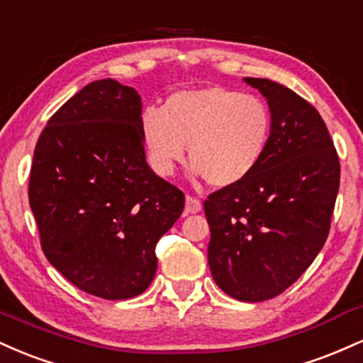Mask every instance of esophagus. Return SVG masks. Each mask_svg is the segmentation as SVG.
<instances>
[{
	"label": "esophagus",
	"instance_id": "1",
	"mask_svg": "<svg viewBox=\"0 0 363 363\" xmlns=\"http://www.w3.org/2000/svg\"><path fill=\"white\" fill-rule=\"evenodd\" d=\"M201 201L199 199L193 198V196H187L186 198V208H184V213L186 215H191V213H198V211H201Z\"/></svg>",
	"mask_w": 363,
	"mask_h": 363
}]
</instances>
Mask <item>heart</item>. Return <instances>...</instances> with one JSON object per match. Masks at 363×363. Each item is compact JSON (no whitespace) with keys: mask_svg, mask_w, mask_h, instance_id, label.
I'll use <instances>...</instances> for the list:
<instances>
[{"mask_svg":"<svg viewBox=\"0 0 363 363\" xmlns=\"http://www.w3.org/2000/svg\"><path fill=\"white\" fill-rule=\"evenodd\" d=\"M141 138L148 160L160 176H172L184 160L213 187H230L261 164L273 131L272 109L256 95L210 85L179 90L162 111H143Z\"/></svg>","mask_w":363,"mask_h":363,"instance_id":"b5f03b06","label":"heart"}]
</instances>
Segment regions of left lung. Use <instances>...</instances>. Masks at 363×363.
<instances>
[{"label": "left lung", "mask_w": 363, "mask_h": 363, "mask_svg": "<svg viewBox=\"0 0 363 363\" xmlns=\"http://www.w3.org/2000/svg\"><path fill=\"white\" fill-rule=\"evenodd\" d=\"M244 82L268 101L273 131L251 176L205 201L208 264L225 294L262 302L297 281L326 242L340 158L314 106L277 82Z\"/></svg>", "instance_id": "1"}]
</instances>
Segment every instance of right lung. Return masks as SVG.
<instances>
[{
    "label": "right lung",
    "mask_w": 363,
    "mask_h": 363,
    "mask_svg": "<svg viewBox=\"0 0 363 363\" xmlns=\"http://www.w3.org/2000/svg\"><path fill=\"white\" fill-rule=\"evenodd\" d=\"M140 119L135 89L91 82L48 121L30 169L28 201L45 257L106 301L148 289L158 239L184 210V193L147 164Z\"/></svg>",
    "instance_id": "obj_1"
}]
</instances>
